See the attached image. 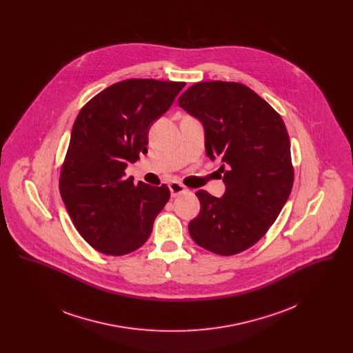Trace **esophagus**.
<instances>
[{
	"mask_svg": "<svg viewBox=\"0 0 353 353\" xmlns=\"http://www.w3.org/2000/svg\"><path fill=\"white\" fill-rule=\"evenodd\" d=\"M169 189H170L172 197H177V196H180V194H186V193L189 192V189L185 188L184 185L181 184V183H179V181H172V183L169 184Z\"/></svg>",
	"mask_w": 353,
	"mask_h": 353,
	"instance_id": "1",
	"label": "esophagus"
}]
</instances>
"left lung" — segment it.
<instances>
[{
	"label": "left lung",
	"instance_id": "8db88e82",
	"mask_svg": "<svg viewBox=\"0 0 353 353\" xmlns=\"http://www.w3.org/2000/svg\"><path fill=\"white\" fill-rule=\"evenodd\" d=\"M179 105L201 120L208 156L223 165L225 194L197 190L200 214L189 222L192 239L229 256L268 233L294 184L290 137L281 115L252 88L236 82H200Z\"/></svg>",
	"mask_w": 353,
	"mask_h": 353
}]
</instances>
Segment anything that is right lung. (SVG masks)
<instances>
[{
	"mask_svg": "<svg viewBox=\"0 0 353 353\" xmlns=\"http://www.w3.org/2000/svg\"><path fill=\"white\" fill-rule=\"evenodd\" d=\"M184 82L125 79L87 101L74 121L61 167L59 192L84 241L124 255L150 238L169 188L125 179L128 163L147 151L151 124L168 111Z\"/></svg>",
	"mask_w": 353,
	"mask_h": 353,
	"instance_id": "obj_1",
	"label": "right lung"
}]
</instances>
